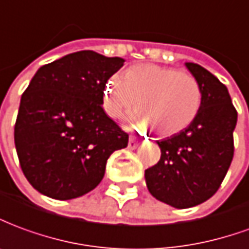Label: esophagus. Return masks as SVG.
I'll list each match as a JSON object with an SVG mask.
<instances>
[{"label":"esophagus","mask_w":249,"mask_h":249,"mask_svg":"<svg viewBox=\"0 0 249 249\" xmlns=\"http://www.w3.org/2000/svg\"><path fill=\"white\" fill-rule=\"evenodd\" d=\"M139 142H141V138L135 137V135H131L130 139H128V149L130 150H135L138 147Z\"/></svg>","instance_id":"1"}]
</instances>
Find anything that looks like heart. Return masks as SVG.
Instances as JSON below:
<instances>
[{
    "label": "heart",
    "instance_id": "b5f03b06",
    "mask_svg": "<svg viewBox=\"0 0 249 249\" xmlns=\"http://www.w3.org/2000/svg\"><path fill=\"white\" fill-rule=\"evenodd\" d=\"M141 107L146 114L134 118L142 127H156L160 135L184 131L202 106V89L190 73L156 64H138L112 75L105 89V110L121 118Z\"/></svg>",
    "mask_w": 249,
    "mask_h": 249
}]
</instances>
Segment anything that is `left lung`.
<instances>
[{
  "label": "left lung",
  "mask_w": 249,
  "mask_h": 249,
  "mask_svg": "<svg viewBox=\"0 0 249 249\" xmlns=\"http://www.w3.org/2000/svg\"><path fill=\"white\" fill-rule=\"evenodd\" d=\"M186 67L202 89L200 114L184 131L157 142L161 158L144 170L150 193L178 209L198 205L217 192L233 158L237 122L223 83L201 65Z\"/></svg>",
  "instance_id": "1"
}]
</instances>
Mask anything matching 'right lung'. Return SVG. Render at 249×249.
Instances as JSON below:
<instances>
[{"instance_id":"1","label":"right lung","mask_w":249,"mask_h":249,"mask_svg":"<svg viewBox=\"0 0 249 249\" xmlns=\"http://www.w3.org/2000/svg\"><path fill=\"white\" fill-rule=\"evenodd\" d=\"M121 57L80 51L43 65L21 96L15 143L21 170L40 193L71 200L95 189L128 134L106 115V83Z\"/></svg>"}]
</instances>
